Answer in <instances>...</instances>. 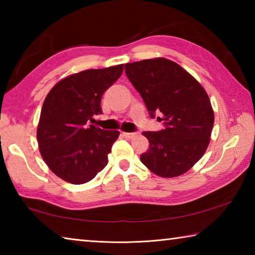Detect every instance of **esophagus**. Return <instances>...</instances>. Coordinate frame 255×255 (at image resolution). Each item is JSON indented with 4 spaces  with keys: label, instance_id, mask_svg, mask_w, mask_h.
<instances>
[{
    "label": "esophagus",
    "instance_id": "esophagus-1",
    "mask_svg": "<svg viewBox=\"0 0 255 255\" xmlns=\"http://www.w3.org/2000/svg\"><path fill=\"white\" fill-rule=\"evenodd\" d=\"M135 135H136L135 132H125V131L123 132V136H125L126 138H131V137H133Z\"/></svg>",
    "mask_w": 255,
    "mask_h": 255
}]
</instances>
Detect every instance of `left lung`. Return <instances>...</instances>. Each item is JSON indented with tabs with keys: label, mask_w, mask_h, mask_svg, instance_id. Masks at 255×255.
Returning <instances> with one entry per match:
<instances>
[{
	"label": "left lung",
	"mask_w": 255,
	"mask_h": 255,
	"mask_svg": "<svg viewBox=\"0 0 255 255\" xmlns=\"http://www.w3.org/2000/svg\"><path fill=\"white\" fill-rule=\"evenodd\" d=\"M152 117L162 112L165 129L144 131L149 141L140 161L154 174L175 178L188 172L208 147L215 116L202 85L179 64L156 57L125 65Z\"/></svg>",
	"instance_id": "8db88e82"
}]
</instances>
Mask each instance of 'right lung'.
<instances>
[{
    "mask_svg": "<svg viewBox=\"0 0 255 255\" xmlns=\"http://www.w3.org/2000/svg\"><path fill=\"white\" fill-rule=\"evenodd\" d=\"M120 65L86 70L57 82L44 101L37 128L39 152L53 173L72 184L91 181L108 164L118 130H102L93 115H101V98L123 74Z\"/></svg>",
    "mask_w": 255,
    "mask_h": 255,
    "instance_id": "1",
    "label": "right lung"
}]
</instances>
